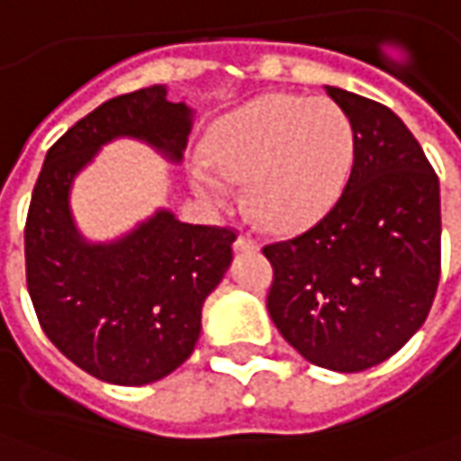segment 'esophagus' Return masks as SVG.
Returning <instances> with one entry per match:
<instances>
[{
	"instance_id": "obj_1",
	"label": "esophagus",
	"mask_w": 461,
	"mask_h": 461,
	"mask_svg": "<svg viewBox=\"0 0 461 461\" xmlns=\"http://www.w3.org/2000/svg\"><path fill=\"white\" fill-rule=\"evenodd\" d=\"M233 249H236L238 253H253V250H258V240L253 236H249V233H240V236L236 238V243H233Z\"/></svg>"
}]
</instances>
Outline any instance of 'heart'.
<instances>
[{"mask_svg": "<svg viewBox=\"0 0 461 461\" xmlns=\"http://www.w3.org/2000/svg\"><path fill=\"white\" fill-rule=\"evenodd\" d=\"M354 150L344 107L301 95H266L223 117L205 138L208 164L225 180L243 183L250 218L271 230L306 228L331 211ZM210 168L193 165V185L203 198L221 200L223 183Z\"/></svg>", "mask_w": 461, "mask_h": 461, "instance_id": "heart-1", "label": "heart"}]
</instances>
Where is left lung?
Listing matches in <instances>:
<instances>
[{
  "label": "left lung",
  "instance_id": "left-lung-1",
  "mask_svg": "<svg viewBox=\"0 0 461 461\" xmlns=\"http://www.w3.org/2000/svg\"><path fill=\"white\" fill-rule=\"evenodd\" d=\"M354 125L351 173L309 230L263 246L266 306L301 357L364 371L396 354L431 309L442 271L439 177L414 135L382 103L329 87Z\"/></svg>",
  "mask_w": 461,
  "mask_h": 461
}]
</instances>
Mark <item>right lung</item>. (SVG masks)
Wrapping results in <instances>:
<instances>
[{
  "label": "right lung",
  "mask_w": 461,
  "mask_h": 461,
  "mask_svg": "<svg viewBox=\"0 0 461 461\" xmlns=\"http://www.w3.org/2000/svg\"><path fill=\"white\" fill-rule=\"evenodd\" d=\"M190 110L165 87L120 95L82 117L44 158L24 223L27 291L47 339L95 379L142 386L193 354L203 303L233 258V228L190 225L160 211L110 246L79 240L67 193L100 145L148 140L180 158Z\"/></svg>",
  "instance_id": "right-lung-1"
}]
</instances>
